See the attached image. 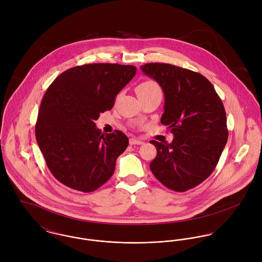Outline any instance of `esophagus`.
<instances>
[{
	"instance_id": "esophagus-1",
	"label": "esophagus",
	"mask_w": 262,
	"mask_h": 262,
	"mask_svg": "<svg viewBox=\"0 0 262 262\" xmlns=\"http://www.w3.org/2000/svg\"><path fill=\"white\" fill-rule=\"evenodd\" d=\"M129 143H130V145H141V144H143V141L140 139H137V138H130Z\"/></svg>"
}]
</instances>
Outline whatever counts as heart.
Returning <instances> with one entry per match:
<instances>
[{"label":"heart","mask_w":262,"mask_h":262,"mask_svg":"<svg viewBox=\"0 0 262 262\" xmlns=\"http://www.w3.org/2000/svg\"><path fill=\"white\" fill-rule=\"evenodd\" d=\"M137 93H152L160 92L159 85L154 80H145L137 86Z\"/></svg>","instance_id":"1"}]
</instances>
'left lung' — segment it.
I'll return each mask as SVG.
<instances>
[{"label":"left lung","mask_w":262,"mask_h":262,"mask_svg":"<svg viewBox=\"0 0 262 262\" xmlns=\"http://www.w3.org/2000/svg\"><path fill=\"white\" fill-rule=\"evenodd\" d=\"M141 71L164 94L161 124L173 134L171 143L151 140L157 154L150 163L165 187L186 191L214 171L228 140L223 103L213 84L192 71L168 63H146Z\"/></svg>","instance_id":"obj_1"}]
</instances>
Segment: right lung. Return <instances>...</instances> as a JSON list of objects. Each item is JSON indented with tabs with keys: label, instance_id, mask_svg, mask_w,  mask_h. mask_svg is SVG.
Here are the masks:
<instances>
[{
	"label": "right lung",
	"instance_id": "right-lung-1",
	"mask_svg": "<svg viewBox=\"0 0 262 262\" xmlns=\"http://www.w3.org/2000/svg\"><path fill=\"white\" fill-rule=\"evenodd\" d=\"M136 70L117 63L84 64L63 72L47 89L35 135L49 170L64 186L90 192L112 177L129 140L119 130L102 133L95 121L112 109Z\"/></svg>",
	"mask_w": 262,
	"mask_h": 262
}]
</instances>
